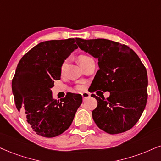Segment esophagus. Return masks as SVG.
Instances as JSON below:
<instances>
[{
	"label": "esophagus",
	"instance_id": "34e87169",
	"mask_svg": "<svg viewBox=\"0 0 161 161\" xmlns=\"http://www.w3.org/2000/svg\"><path fill=\"white\" fill-rule=\"evenodd\" d=\"M82 97H83V99H84V101H85L86 99L90 98V94L89 92H84L82 93Z\"/></svg>",
	"mask_w": 161,
	"mask_h": 161
}]
</instances>
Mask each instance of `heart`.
<instances>
[{"mask_svg": "<svg viewBox=\"0 0 161 161\" xmlns=\"http://www.w3.org/2000/svg\"><path fill=\"white\" fill-rule=\"evenodd\" d=\"M91 57L86 56V55H80L78 57V60H79V63H80V64H81V63H84V61H86V60H87V59H89ZM66 65H67V61H64V62L62 63V65H61V67H60L61 71H64L65 67H66Z\"/></svg>", "mask_w": 161, "mask_h": 161, "instance_id": "obj_1", "label": "heart"}]
</instances>
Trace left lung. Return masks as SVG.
Returning a JSON list of instances; mask_svg holds the SVG:
<instances>
[{"label":"left lung","mask_w":161,"mask_h":161,"mask_svg":"<svg viewBox=\"0 0 161 161\" xmlns=\"http://www.w3.org/2000/svg\"><path fill=\"white\" fill-rule=\"evenodd\" d=\"M81 50L98 59L99 69L93 79L94 90L110 92L107 99L96 95L92 112L97 126L110 134L127 131L138 122L147 102L148 76L137 54L125 45L108 39H75Z\"/></svg>","instance_id":"1"}]
</instances>
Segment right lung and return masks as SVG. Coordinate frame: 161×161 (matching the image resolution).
<instances>
[{"label": "right lung", "instance_id": "obj_1", "mask_svg": "<svg viewBox=\"0 0 161 161\" xmlns=\"http://www.w3.org/2000/svg\"><path fill=\"white\" fill-rule=\"evenodd\" d=\"M77 48L75 39L39 43L20 59L12 81V90L18 110L38 135L54 137L70 127L82 103L80 94L67 93L54 100L51 89L59 80L60 67Z\"/></svg>", "mask_w": 161, "mask_h": 161}]
</instances>
